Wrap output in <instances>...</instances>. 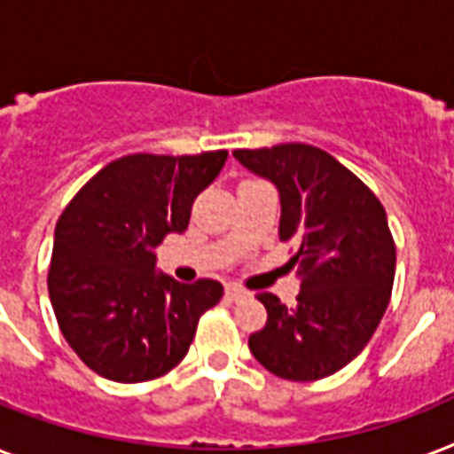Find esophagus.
Here are the masks:
<instances>
[{"instance_id": "esophagus-1", "label": "esophagus", "mask_w": 454, "mask_h": 454, "mask_svg": "<svg viewBox=\"0 0 454 454\" xmlns=\"http://www.w3.org/2000/svg\"><path fill=\"white\" fill-rule=\"evenodd\" d=\"M247 294L249 292L242 290V287H238V285H226V297L233 299V301H238V299H245Z\"/></svg>"}]
</instances>
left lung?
I'll list each match as a JSON object with an SVG mask.
<instances>
[{"label":"left lung","instance_id":"obj_1","mask_svg":"<svg viewBox=\"0 0 454 454\" xmlns=\"http://www.w3.org/2000/svg\"><path fill=\"white\" fill-rule=\"evenodd\" d=\"M280 192V240L297 242L290 263L301 276L297 306L270 292L249 351L269 372L316 381L346 367L372 339L388 306L395 245L384 207L353 171L309 144L233 151Z\"/></svg>","mask_w":454,"mask_h":454}]
</instances>
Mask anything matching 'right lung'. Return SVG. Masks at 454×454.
<instances>
[{"instance_id": "right-lung-1", "label": "right lung", "mask_w": 454, "mask_h": 454, "mask_svg": "<svg viewBox=\"0 0 454 454\" xmlns=\"http://www.w3.org/2000/svg\"><path fill=\"white\" fill-rule=\"evenodd\" d=\"M226 151L137 153L106 164L63 209L49 263V297L63 337L89 370L137 384L185 358L200 316L219 303L216 280L176 283L157 273L153 249L184 233Z\"/></svg>"}]
</instances>
